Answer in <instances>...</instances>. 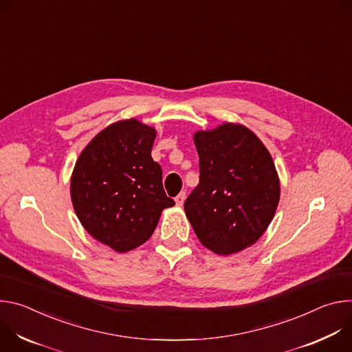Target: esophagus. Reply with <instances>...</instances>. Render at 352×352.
I'll use <instances>...</instances> for the list:
<instances>
[{
    "mask_svg": "<svg viewBox=\"0 0 352 352\" xmlns=\"http://www.w3.org/2000/svg\"><path fill=\"white\" fill-rule=\"evenodd\" d=\"M184 199H186V192H180L179 196L175 199V203L177 207H182L183 203H184Z\"/></svg>",
    "mask_w": 352,
    "mask_h": 352,
    "instance_id": "34e87169",
    "label": "esophagus"
}]
</instances>
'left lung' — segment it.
I'll list each match as a JSON object with an SVG mask.
<instances>
[{"instance_id":"left-lung-1","label":"left lung","mask_w":352,"mask_h":352,"mask_svg":"<svg viewBox=\"0 0 352 352\" xmlns=\"http://www.w3.org/2000/svg\"><path fill=\"white\" fill-rule=\"evenodd\" d=\"M200 184L184 212L203 246L228 256L254 245L276 215L281 186L271 153L246 126L194 133Z\"/></svg>"}]
</instances>
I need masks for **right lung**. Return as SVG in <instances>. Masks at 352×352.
<instances>
[{"instance_id":"1","label":"right lung","mask_w":352,"mask_h":352,"mask_svg":"<svg viewBox=\"0 0 352 352\" xmlns=\"http://www.w3.org/2000/svg\"><path fill=\"white\" fill-rule=\"evenodd\" d=\"M156 130L137 119L111 123L82 149L71 175L74 211L89 235L114 252L145 243L165 208L162 169L151 151Z\"/></svg>"}]
</instances>
